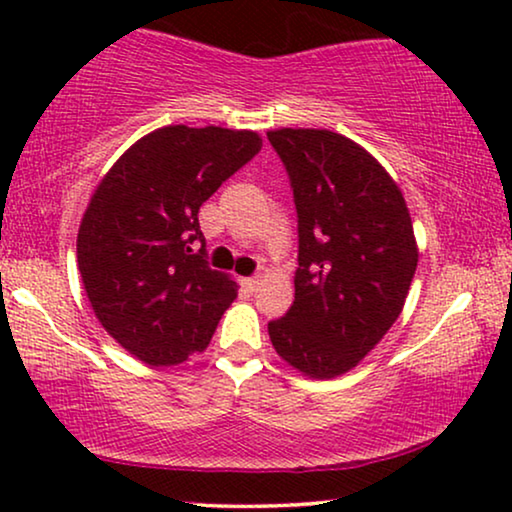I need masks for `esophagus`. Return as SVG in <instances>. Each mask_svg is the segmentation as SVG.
I'll return each instance as SVG.
<instances>
[{
  "instance_id": "1",
  "label": "esophagus",
  "mask_w": 512,
  "mask_h": 512,
  "mask_svg": "<svg viewBox=\"0 0 512 512\" xmlns=\"http://www.w3.org/2000/svg\"><path fill=\"white\" fill-rule=\"evenodd\" d=\"M242 286L247 289L249 293H254L258 286H261V277H244L242 279Z\"/></svg>"
}]
</instances>
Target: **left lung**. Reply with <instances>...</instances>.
I'll return each instance as SVG.
<instances>
[{
    "label": "left lung",
    "mask_w": 512,
    "mask_h": 512,
    "mask_svg": "<svg viewBox=\"0 0 512 512\" xmlns=\"http://www.w3.org/2000/svg\"><path fill=\"white\" fill-rule=\"evenodd\" d=\"M270 144L298 212L296 298L270 321L275 352L312 380L349 373L403 312L417 240L401 188L354 139L279 128Z\"/></svg>",
    "instance_id": "left-lung-1"
}]
</instances>
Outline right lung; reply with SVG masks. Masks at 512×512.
<instances>
[{"label":"right lung","mask_w":512,"mask_h":512,"mask_svg":"<svg viewBox=\"0 0 512 512\" xmlns=\"http://www.w3.org/2000/svg\"><path fill=\"white\" fill-rule=\"evenodd\" d=\"M254 130L167 125L137 139L97 184L76 258L104 331L146 366H177L207 349L237 298L212 270L198 212L261 151Z\"/></svg>","instance_id":"add662e5"}]
</instances>
